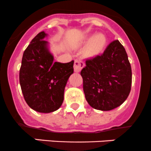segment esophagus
Listing matches in <instances>:
<instances>
[{
	"label": "esophagus",
	"mask_w": 151,
	"mask_h": 151,
	"mask_svg": "<svg viewBox=\"0 0 151 151\" xmlns=\"http://www.w3.org/2000/svg\"><path fill=\"white\" fill-rule=\"evenodd\" d=\"M83 67H84V63L82 61L76 59L75 62H74V70H75V72H80Z\"/></svg>",
	"instance_id": "1"
}]
</instances>
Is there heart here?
I'll use <instances>...</instances> for the list:
<instances>
[{
	"label": "heart",
	"mask_w": 151,
	"mask_h": 151,
	"mask_svg": "<svg viewBox=\"0 0 151 151\" xmlns=\"http://www.w3.org/2000/svg\"><path fill=\"white\" fill-rule=\"evenodd\" d=\"M88 42H91L89 45V50L92 53H96L102 50L105 46L106 40L102 34H97L95 36H91L87 39Z\"/></svg>",
	"instance_id": "1"
}]
</instances>
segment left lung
I'll return each instance as SVG.
<instances>
[{"label": "left lung", "mask_w": 151, "mask_h": 151, "mask_svg": "<svg viewBox=\"0 0 151 151\" xmlns=\"http://www.w3.org/2000/svg\"><path fill=\"white\" fill-rule=\"evenodd\" d=\"M81 76L86 101L95 109L110 111L120 106L131 91V65L119 40L111 42L103 54L86 59Z\"/></svg>", "instance_id": "8db88e82"}]
</instances>
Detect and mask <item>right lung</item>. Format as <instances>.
Masks as SVG:
<instances>
[{
    "label": "right lung",
    "mask_w": 151,
    "mask_h": 151,
    "mask_svg": "<svg viewBox=\"0 0 151 151\" xmlns=\"http://www.w3.org/2000/svg\"><path fill=\"white\" fill-rule=\"evenodd\" d=\"M47 36L39 33L25 50L20 69V83L25 102L32 109L50 113L60 108L68 78L73 73L74 61L53 62L47 48Z\"/></svg>",
    "instance_id": "right-lung-1"
}]
</instances>
